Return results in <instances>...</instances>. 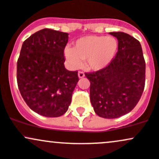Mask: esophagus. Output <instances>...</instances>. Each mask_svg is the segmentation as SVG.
<instances>
[{
	"instance_id": "34e87169",
	"label": "esophagus",
	"mask_w": 159,
	"mask_h": 159,
	"mask_svg": "<svg viewBox=\"0 0 159 159\" xmlns=\"http://www.w3.org/2000/svg\"><path fill=\"white\" fill-rule=\"evenodd\" d=\"M78 76H79L80 78H83L85 76V73L83 71H79V73H78Z\"/></svg>"
}]
</instances>
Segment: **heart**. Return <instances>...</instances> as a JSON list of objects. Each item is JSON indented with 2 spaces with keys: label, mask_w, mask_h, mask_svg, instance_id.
<instances>
[{
  "label": "heart",
  "mask_w": 159,
  "mask_h": 159,
  "mask_svg": "<svg viewBox=\"0 0 159 159\" xmlns=\"http://www.w3.org/2000/svg\"><path fill=\"white\" fill-rule=\"evenodd\" d=\"M117 42L113 37L89 35L78 39L73 48H66L65 55L75 67L86 61V66L90 70H98L105 67L115 55Z\"/></svg>",
  "instance_id": "heart-1"
}]
</instances>
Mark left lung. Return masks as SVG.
<instances>
[{"mask_svg":"<svg viewBox=\"0 0 159 159\" xmlns=\"http://www.w3.org/2000/svg\"><path fill=\"white\" fill-rule=\"evenodd\" d=\"M118 41L115 57L105 67L85 75L90 81V101L101 117L117 118L137 105L146 81V62L137 39L123 32H110Z\"/></svg>","mask_w":159,"mask_h":159,"instance_id":"left-lung-1","label":"left lung"}]
</instances>
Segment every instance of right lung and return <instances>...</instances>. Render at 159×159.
<instances>
[{
  "label": "right lung",
  "instance_id": "obj_1",
  "mask_svg": "<svg viewBox=\"0 0 159 159\" xmlns=\"http://www.w3.org/2000/svg\"><path fill=\"white\" fill-rule=\"evenodd\" d=\"M67 42L66 32L43 29L22 45L16 66L18 88L27 105L45 117L65 113L79 80L77 70L64 66Z\"/></svg>",
  "mask_w": 159,
  "mask_h": 159
}]
</instances>
